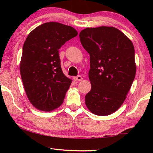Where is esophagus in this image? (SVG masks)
Masks as SVG:
<instances>
[{
  "instance_id": "34e87169",
  "label": "esophagus",
  "mask_w": 153,
  "mask_h": 153,
  "mask_svg": "<svg viewBox=\"0 0 153 153\" xmlns=\"http://www.w3.org/2000/svg\"><path fill=\"white\" fill-rule=\"evenodd\" d=\"M82 77L81 76H77V77H74V81H82Z\"/></svg>"
}]
</instances>
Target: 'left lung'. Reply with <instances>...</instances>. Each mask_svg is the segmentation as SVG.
Returning <instances> with one entry per match:
<instances>
[{
	"mask_svg": "<svg viewBox=\"0 0 153 153\" xmlns=\"http://www.w3.org/2000/svg\"><path fill=\"white\" fill-rule=\"evenodd\" d=\"M79 36L90 56L91 90L85 97V103L94 115H111L123 105L135 78L133 43L114 27H87Z\"/></svg>",
	"mask_w": 153,
	"mask_h": 153,
	"instance_id": "8db88e82",
	"label": "left lung"
}]
</instances>
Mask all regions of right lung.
Wrapping results in <instances>:
<instances>
[{
    "instance_id": "obj_1",
    "label": "right lung",
    "mask_w": 153,
    "mask_h": 153,
    "mask_svg": "<svg viewBox=\"0 0 153 153\" xmlns=\"http://www.w3.org/2000/svg\"><path fill=\"white\" fill-rule=\"evenodd\" d=\"M77 35L74 27L58 22L45 23L28 34L20 74L28 100L37 109L49 112L63 102L72 80L63 73L59 49Z\"/></svg>"
}]
</instances>
